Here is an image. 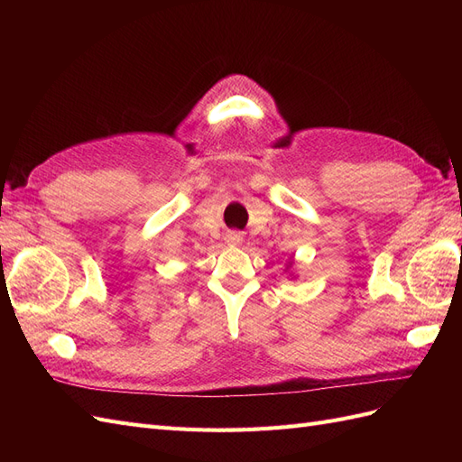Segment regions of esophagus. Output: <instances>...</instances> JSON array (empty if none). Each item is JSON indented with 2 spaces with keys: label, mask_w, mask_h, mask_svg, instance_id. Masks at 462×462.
Masks as SVG:
<instances>
[{
  "label": "esophagus",
  "mask_w": 462,
  "mask_h": 462,
  "mask_svg": "<svg viewBox=\"0 0 462 462\" xmlns=\"http://www.w3.org/2000/svg\"><path fill=\"white\" fill-rule=\"evenodd\" d=\"M241 241H243V235H241V233H235V231H233V233L227 235V243H229V245H239Z\"/></svg>",
  "instance_id": "34e87169"
}]
</instances>
